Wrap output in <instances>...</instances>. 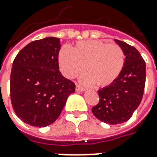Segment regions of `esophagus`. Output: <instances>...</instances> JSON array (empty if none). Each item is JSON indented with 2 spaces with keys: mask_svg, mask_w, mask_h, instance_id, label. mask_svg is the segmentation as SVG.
<instances>
[{
  "mask_svg": "<svg viewBox=\"0 0 157 157\" xmlns=\"http://www.w3.org/2000/svg\"><path fill=\"white\" fill-rule=\"evenodd\" d=\"M75 91H76V92H84L85 89L83 88V87H82V86H80L76 85V86H75Z\"/></svg>",
  "mask_w": 157,
  "mask_h": 157,
  "instance_id": "esophagus-1",
  "label": "esophagus"
}]
</instances>
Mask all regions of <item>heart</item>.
Listing matches in <instances>:
<instances>
[{
  "instance_id": "obj_1",
  "label": "heart",
  "mask_w": 157,
  "mask_h": 157,
  "mask_svg": "<svg viewBox=\"0 0 157 157\" xmlns=\"http://www.w3.org/2000/svg\"><path fill=\"white\" fill-rule=\"evenodd\" d=\"M124 60V52L120 46L99 40L78 42L71 48L63 47L59 53V64L65 76L75 78L84 70L82 82L102 87L118 78Z\"/></svg>"
}]
</instances>
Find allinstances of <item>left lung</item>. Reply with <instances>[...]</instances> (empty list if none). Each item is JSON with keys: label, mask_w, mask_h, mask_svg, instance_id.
Masks as SVG:
<instances>
[{"label": "left lung", "mask_w": 157, "mask_h": 157, "mask_svg": "<svg viewBox=\"0 0 157 157\" xmlns=\"http://www.w3.org/2000/svg\"><path fill=\"white\" fill-rule=\"evenodd\" d=\"M114 40L124 52V65L112 84L99 90L98 104L92 109L96 118L109 124L131 118L141 102L145 84V62L140 52L124 42Z\"/></svg>", "instance_id": "1"}]
</instances>
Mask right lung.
<instances>
[{
    "label": "right lung",
    "mask_w": 157,
    "mask_h": 157,
    "mask_svg": "<svg viewBox=\"0 0 157 157\" xmlns=\"http://www.w3.org/2000/svg\"><path fill=\"white\" fill-rule=\"evenodd\" d=\"M60 41L48 37L26 45L16 56L10 79L14 112L34 127H45L59 118L75 85L59 71Z\"/></svg>",
    "instance_id": "right-lung-1"
}]
</instances>
